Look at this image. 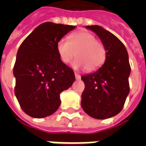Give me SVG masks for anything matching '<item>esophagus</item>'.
Masks as SVG:
<instances>
[{
    "label": "esophagus",
    "mask_w": 146,
    "mask_h": 146,
    "mask_svg": "<svg viewBox=\"0 0 146 146\" xmlns=\"http://www.w3.org/2000/svg\"><path fill=\"white\" fill-rule=\"evenodd\" d=\"M80 77H81V76H80L78 73H75V78H76V80H80Z\"/></svg>",
    "instance_id": "obj_1"
}]
</instances>
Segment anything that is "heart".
I'll return each instance as SVG.
<instances>
[{"instance_id":"1","label":"heart","mask_w":146,"mask_h":146,"mask_svg":"<svg viewBox=\"0 0 146 146\" xmlns=\"http://www.w3.org/2000/svg\"><path fill=\"white\" fill-rule=\"evenodd\" d=\"M58 56L62 62L69 63L75 54L76 58L71 66L74 69L94 71L104 63L106 49L102 42L96 40L94 34L88 31L72 33L69 40L59 39L56 44Z\"/></svg>"}]
</instances>
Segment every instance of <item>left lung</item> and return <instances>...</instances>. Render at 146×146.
Returning a JSON list of instances; mask_svg holds the SVG:
<instances>
[{"label":"left lung","instance_id":"1","mask_svg":"<svg viewBox=\"0 0 146 146\" xmlns=\"http://www.w3.org/2000/svg\"><path fill=\"white\" fill-rule=\"evenodd\" d=\"M85 27L100 38L106 49V58L98 70L81 76L85 84L81 106L93 118L107 119L122 110L130 92L128 54L123 44L110 31L97 25Z\"/></svg>","mask_w":146,"mask_h":146}]
</instances>
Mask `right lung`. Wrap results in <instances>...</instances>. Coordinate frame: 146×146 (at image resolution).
<instances>
[{"label": "right lung", "mask_w": 146, "mask_h": 146, "mask_svg": "<svg viewBox=\"0 0 146 146\" xmlns=\"http://www.w3.org/2000/svg\"><path fill=\"white\" fill-rule=\"evenodd\" d=\"M76 26L44 23L21 44L13 73L15 94L22 110L33 118L53 114L60 106L61 92L75 81L73 70L58 56L56 44Z\"/></svg>", "instance_id": "right-lung-1"}]
</instances>
